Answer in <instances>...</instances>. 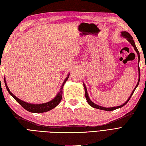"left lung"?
Instances as JSON below:
<instances>
[{
  "instance_id": "1",
  "label": "left lung",
  "mask_w": 146,
  "mask_h": 146,
  "mask_svg": "<svg viewBox=\"0 0 146 146\" xmlns=\"http://www.w3.org/2000/svg\"><path fill=\"white\" fill-rule=\"evenodd\" d=\"M121 36H123L124 38H125L127 39V40L132 45L133 47H134V49H135V51H136L137 54V56H138V59H139V61H138V70H139V81L137 82V84L136 85V87L134 88V89L133 90L132 94H131V96L129 97V98H128V100H127L125 103H124V104H123L122 105H120V106H115V107H111V108H105V107H103V106H99V105H97L95 104L94 102H92L90 99L89 98V97H88V94H87V88H86V87H85V85L84 84V88H85V98H86V100L88 102V104H89L91 106H92L93 108H97V109H100V110H105V111H113V110H115L116 109H118V108H121L123 107V106L125 105L127 102H128V101L129 100V99L131 98V97H132L133 94H134V92L135 91V90H136V87L138 86L139 85V80H140V69H139V61H140V55H139V51L137 50V49L136 48V44H135V42L133 40V38L132 37V36L128 33V32H126V31H122L121 32Z\"/></svg>"
}]
</instances>
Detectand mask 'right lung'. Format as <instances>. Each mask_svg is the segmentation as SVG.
Returning a JSON list of instances; mask_svg holds the SVG:
<instances>
[{
	"label": "right lung",
	"mask_w": 146,
	"mask_h": 146,
	"mask_svg": "<svg viewBox=\"0 0 146 146\" xmlns=\"http://www.w3.org/2000/svg\"><path fill=\"white\" fill-rule=\"evenodd\" d=\"M69 76V74H68L67 77L66 78L64 81V82L61 87V89H60V91L58 94V95L56 96V97L54 99H52L51 101L45 103V104H31L20 100L19 98L16 97L9 90V87L7 85V84L5 82V84L7 88V91L9 92V93L12 96L13 98L15 99V100L19 103L20 105H21V106H22L23 108H25L26 110H27V111L31 113H44V112L48 111L49 110H51L54 108V107H56V106L59 104L60 102L61 101V99L62 97V88H63L64 85L67 79H68Z\"/></svg>",
	"instance_id": "1"
}]
</instances>
